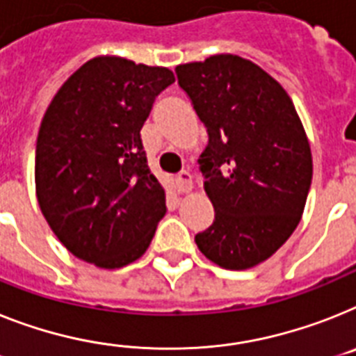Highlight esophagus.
Here are the masks:
<instances>
[{
  "mask_svg": "<svg viewBox=\"0 0 356 356\" xmlns=\"http://www.w3.org/2000/svg\"><path fill=\"white\" fill-rule=\"evenodd\" d=\"M177 186H179V192H190V190H192V173L186 172V170L179 173Z\"/></svg>",
  "mask_w": 356,
  "mask_h": 356,
  "instance_id": "1",
  "label": "esophagus"
}]
</instances>
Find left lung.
<instances>
[{"instance_id": "left-lung-1", "label": "left lung", "mask_w": 356, "mask_h": 356, "mask_svg": "<svg viewBox=\"0 0 356 356\" xmlns=\"http://www.w3.org/2000/svg\"><path fill=\"white\" fill-rule=\"evenodd\" d=\"M175 74L208 132L199 168L215 219L197 246L220 268H253L302 217L313 175L302 122L284 88L238 56L179 65Z\"/></svg>"}]
</instances>
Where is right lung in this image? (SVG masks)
<instances>
[{"instance_id":"right-lung-1","label":"right lung","mask_w":356,"mask_h":356,"mask_svg":"<svg viewBox=\"0 0 356 356\" xmlns=\"http://www.w3.org/2000/svg\"><path fill=\"white\" fill-rule=\"evenodd\" d=\"M175 81L163 67L95 58L54 95L35 143V193L77 259L113 270L137 261L166 213L141 128Z\"/></svg>"}]
</instances>
